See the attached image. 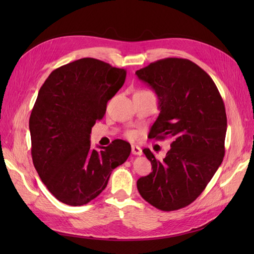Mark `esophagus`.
<instances>
[{
  "instance_id": "obj_1",
  "label": "esophagus",
  "mask_w": 254,
  "mask_h": 254,
  "mask_svg": "<svg viewBox=\"0 0 254 254\" xmlns=\"http://www.w3.org/2000/svg\"><path fill=\"white\" fill-rule=\"evenodd\" d=\"M132 154L133 155H142L141 147L136 146V145H132Z\"/></svg>"
}]
</instances>
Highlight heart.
Returning a JSON list of instances; mask_svg holds the SVG:
<instances>
[{
	"label": "heart",
	"mask_w": 254,
	"mask_h": 254,
	"mask_svg": "<svg viewBox=\"0 0 254 254\" xmlns=\"http://www.w3.org/2000/svg\"><path fill=\"white\" fill-rule=\"evenodd\" d=\"M127 137L131 138V139H134V138L136 137V134L134 133V132H128V133H127Z\"/></svg>",
	"instance_id": "heart-1"
}]
</instances>
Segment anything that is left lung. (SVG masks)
Returning <instances> with one entry per match:
<instances>
[{"instance_id": "left-lung-1", "label": "left lung", "mask_w": 254, "mask_h": 254, "mask_svg": "<svg viewBox=\"0 0 254 254\" xmlns=\"http://www.w3.org/2000/svg\"><path fill=\"white\" fill-rule=\"evenodd\" d=\"M135 74L159 100V116L148 137L171 139L163 160L143 149L153 171L139 178L137 190L165 212L186 207L204 191L223 161L227 131L223 98L209 75L187 59H163Z\"/></svg>"}]
</instances>
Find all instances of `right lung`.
<instances>
[{"instance_id": "right-lung-1", "label": "right lung", "mask_w": 254, "mask_h": 254, "mask_svg": "<svg viewBox=\"0 0 254 254\" xmlns=\"http://www.w3.org/2000/svg\"><path fill=\"white\" fill-rule=\"evenodd\" d=\"M124 68L93 58L55 69L38 93L29 119L31 157L40 179L59 201L80 206L105 190L112 170L131 153L115 139L97 150L91 127L126 80Z\"/></svg>"}]
</instances>
